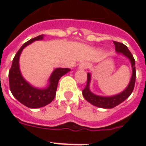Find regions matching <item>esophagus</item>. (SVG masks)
I'll use <instances>...</instances> for the list:
<instances>
[{"mask_svg": "<svg viewBox=\"0 0 146 146\" xmlns=\"http://www.w3.org/2000/svg\"><path fill=\"white\" fill-rule=\"evenodd\" d=\"M88 64L87 63H86V62H83V63H81V64L79 65V69H80V70H85V69H86L87 67H88Z\"/></svg>", "mask_w": 146, "mask_h": 146, "instance_id": "34e87169", "label": "esophagus"}]
</instances>
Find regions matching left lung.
<instances>
[{"instance_id": "left-lung-1", "label": "left lung", "mask_w": 146, "mask_h": 146, "mask_svg": "<svg viewBox=\"0 0 146 146\" xmlns=\"http://www.w3.org/2000/svg\"><path fill=\"white\" fill-rule=\"evenodd\" d=\"M115 45V50L118 54H122L123 56L127 57L131 63L132 66V76L127 87L121 92L120 93L112 96H97L92 92L89 89V85L91 82V74H87V83L85 89L82 90V96L87 102L93 104L94 106L102 108H113L123 101L129 98L133 91L135 82H136V66H135V60H134L131 52L129 51L127 47L123 43L117 42H113Z\"/></svg>"}]
</instances>
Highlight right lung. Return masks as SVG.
Masks as SVG:
<instances>
[{
    "label": "right lung",
    "instance_id": "add662e5",
    "mask_svg": "<svg viewBox=\"0 0 146 146\" xmlns=\"http://www.w3.org/2000/svg\"><path fill=\"white\" fill-rule=\"evenodd\" d=\"M44 36V35H38L23 44L15 55L12 66L9 71V84L13 96L20 103L29 108H38L50 104L56 96L57 84L60 77L70 71V69L69 68L55 69L49 78L48 86L44 89H38L33 86L23 77L19 65V57L22 51L33 42L43 39Z\"/></svg>",
    "mask_w": 146,
    "mask_h": 146
}]
</instances>
